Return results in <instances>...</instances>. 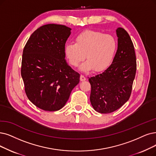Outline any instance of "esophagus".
Returning a JSON list of instances; mask_svg holds the SVG:
<instances>
[{"mask_svg": "<svg viewBox=\"0 0 156 156\" xmlns=\"http://www.w3.org/2000/svg\"><path fill=\"white\" fill-rule=\"evenodd\" d=\"M80 80H81V81H84V80H86V77H84V76H83V75H80Z\"/></svg>", "mask_w": 156, "mask_h": 156, "instance_id": "obj_1", "label": "esophagus"}]
</instances>
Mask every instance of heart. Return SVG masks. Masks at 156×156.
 <instances>
[{
    "label": "heart",
    "mask_w": 156,
    "mask_h": 156,
    "mask_svg": "<svg viewBox=\"0 0 156 156\" xmlns=\"http://www.w3.org/2000/svg\"><path fill=\"white\" fill-rule=\"evenodd\" d=\"M117 51V42L113 36L99 31L88 30L76 38V44L69 43L65 47V54L71 65L77 67L85 59L81 70L102 72L113 63Z\"/></svg>",
    "instance_id": "obj_1"
}]
</instances>
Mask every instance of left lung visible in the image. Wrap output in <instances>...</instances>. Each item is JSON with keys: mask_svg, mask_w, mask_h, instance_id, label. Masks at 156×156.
<instances>
[{"mask_svg": "<svg viewBox=\"0 0 156 156\" xmlns=\"http://www.w3.org/2000/svg\"><path fill=\"white\" fill-rule=\"evenodd\" d=\"M118 49L113 63L104 72L88 77L90 102L96 111L110 113L120 108L130 98L136 72L134 45L127 31L116 29Z\"/></svg>", "mask_w": 156, "mask_h": 156, "instance_id": "left-lung-1", "label": "left lung"}]
</instances>
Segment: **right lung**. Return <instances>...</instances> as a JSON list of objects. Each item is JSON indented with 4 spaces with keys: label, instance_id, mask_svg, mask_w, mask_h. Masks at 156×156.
Masks as SVG:
<instances>
[{
    "label": "right lung",
    "instance_id": "add662e5",
    "mask_svg": "<svg viewBox=\"0 0 156 156\" xmlns=\"http://www.w3.org/2000/svg\"><path fill=\"white\" fill-rule=\"evenodd\" d=\"M71 29L63 25H44L30 35L24 47L21 76L25 91L36 107L55 111L65 106L80 74L65 59V47Z\"/></svg>",
    "mask_w": 156,
    "mask_h": 156
}]
</instances>
